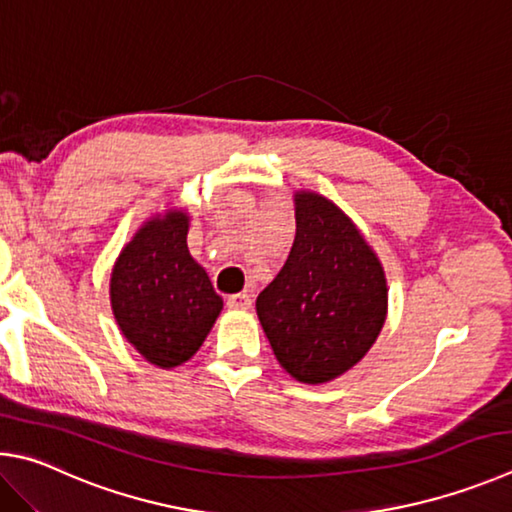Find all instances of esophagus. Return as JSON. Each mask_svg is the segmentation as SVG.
<instances>
[{"instance_id": "34e87169", "label": "esophagus", "mask_w": 512, "mask_h": 512, "mask_svg": "<svg viewBox=\"0 0 512 512\" xmlns=\"http://www.w3.org/2000/svg\"><path fill=\"white\" fill-rule=\"evenodd\" d=\"M227 306L231 310H249L251 308V297L247 292H240V294H231L227 299Z\"/></svg>"}]
</instances>
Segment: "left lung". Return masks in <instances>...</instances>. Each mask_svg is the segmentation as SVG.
Wrapping results in <instances>:
<instances>
[{"mask_svg":"<svg viewBox=\"0 0 512 512\" xmlns=\"http://www.w3.org/2000/svg\"><path fill=\"white\" fill-rule=\"evenodd\" d=\"M297 236L256 312L294 380L324 384L371 351L387 321L384 267L355 222L315 191L294 193Z\"/></svg>","mask_w":512,"mask_h":512,"instance_id":"obj_1","label":"left lung"}]
</instances>
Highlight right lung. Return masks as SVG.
Wrapping results in <instances>:
<instances>
[{"mask_svg": "<svg viewBox=\"0 0 512 512\" xmlns=\"http://www.w3.org/2000/svg\"><path fill=\"white\" fill-rule=\"evenodd\" d=\"M186 209L141 224L110 276V303L121 335L159 369H175L200 351L222 310L209 274L188 251Z\"/></svg>", "mask_w": 512, "mask_h": 512, "instance_id": "right-lung-1", "label": "right lung"}]
</instances>
